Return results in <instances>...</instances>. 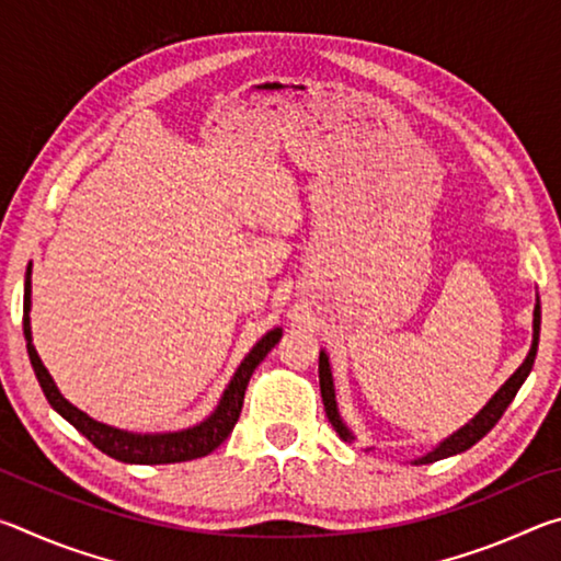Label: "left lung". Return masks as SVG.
<instances>
[{"instance_id":"8db88e82","label":"left lung","mask_w":561,"mask_h":561,"mask_svg":"<svg viewBox=\"0 0 561 561\" xmlns=\"http://www.w3.org/2000/svg\"><path fill=\"white\" fill-rule=\"evenodd\" d=\"M537 344H539V301L535 307V336H531V348L525 358V364H522L515 374L510 376V381L500 388V391L492 396V401L482 408V411L472 417V421L460 428L455 435H450L448 440H443L438 448L433 453L425 455V458L415 460V465H425V462H435V460H443V458H450V455H458L462 450L472 448L474 443L480 438H485V435L495 428V423L502 417V413L507 411V405L512 403V398L517 396L519 386L525 383V378L529 376L531 366H535V356H537ZM319 386H321V401H324V411L329 423L334 425V431L341 435L344 440H354V435L348 433V428L341 421V415L336 411V396H334V378H331V368H329V358L324 351L319 354Z\"/></svg>"}]
</instances>
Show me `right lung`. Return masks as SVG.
Returning a JSON list of instances; mask_svg holds the SVG:
<instances>
[{
	"mask_svg": "<svg viewBox=\"0 0 561 561\" xmlns=\"http://www.w3.org/2000/svg\"><path fill=\"white\" fill-rule=\"evenodd\" d=\"M30 297H32V270L26 272V282H24V339H26V351H30V360L36 378H39V386L46 396V401L51 403V408L59 415H64L76 431L96 445L101 453H106L108 458H116L121 462H136V465H163V462H185V460H195L203 458V455L213 453L217 445L227 440V435L232 433L237 417L242 413V403H244V391L247 383L254 374L264 356L270 354L274 344L282 339V329L270 331L267 336H262V341L254 346L247 358L237 368V374L232 376L230 386L222 393V401L217 405V411L207 417L205 423L195 425V428L180 431V433H163V435H136V433H126L118 428H108L99 421H93L79 408H73L66 398L59 393V388L54 386L49 371H46L39 354L32 344V329H30Z\"/></svg>",
	"mask_w": 561,
	"mask_h": 561,
	"instance_id": "obj_1",
	"label": "right lung"
}]
</instances>
